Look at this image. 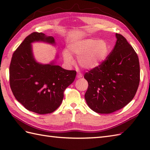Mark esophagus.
Returning <instances> with one entry per match:
<instances>
[{
  "mask_svg": "<svg viewBox=\"0 0 150 150\" xmlns=\"http://www.w3.org/2000/svg\"><path fill=\"white\" fill-rule=\"evenodd\" d=\"M77 78H81V77H82V74L81 73H77Z\"/></svg>",
  "mask_w": 150,
  "mask_h": 150,
  "instance_id": "esophagus-1",
  "label": "esophagus"
}]
</instances>
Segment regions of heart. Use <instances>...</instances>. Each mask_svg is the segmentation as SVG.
<instances>
[{
	"instance_id": "1",
	"label": "heart",
	"mask_w": 150,
	"mask_h": 150,
	"mask_svg": "<svg viewBox=\"0 0 150 150\" xmlns=\"http://www.w3.org/2000/svg\"><path fill=\"white\" fill-rule=\"evenodd\" d=\"M71 53L78 57L79 66L84 69H93L100 66L106 59L110 51V46L106 41L87 39L76 40L69 46ZM64 59L68 64L73 60L68 51L63 53Z\"/></svg>"
}]
</instances>
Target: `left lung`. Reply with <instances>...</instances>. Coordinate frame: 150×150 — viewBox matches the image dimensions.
<instances>
[{
  "label": "left lung",
  "instance_id": "8db88e82",
  "mask_svg": "<svg viewBox=\"0 0 150 150\" xmlns=\"http://www.w3.org/2000/svg\"><path fill=\"white\" fill-rule=\"evenodd\" d=\"M113 49L100 66L84 74L88 82L86 101L98 113H111L135 97L140 82L137 54L122 35L116 33Z\"/></svg>",
  "mask_w": 150,
  "mask_h": 150
}]
</instances>
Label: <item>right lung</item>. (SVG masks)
Masks as SVG:
<instances>
[{"label":"right lung","mask_w":150,"mask_h":150,"mask_svg":"<svg viewBox=\"0 0 150 150\" xmlns=\"http://www.w3.org/2000/svg\"><path fill=\"white\" fill-rule=\"evenodd\" d=\"M55 43L52 36L33 32L27 36L13 54L9 66V84L15 98L28 110L39 114L53 112L62 103L64 92L74 81L75 70L35 60L31 43Z\"/></svg>","instance_id":"right-lung-1"}]
</instances>
